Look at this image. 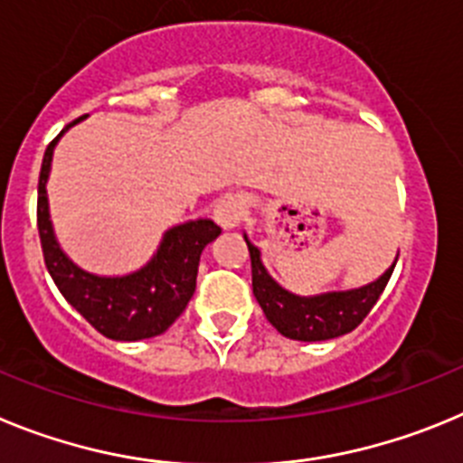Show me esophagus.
Masks as SVG:
<instances>
[{
	"instance_id": "1",
	"label": "esophagus",
	"mask_w": 463,
	"mask_h": 463,
	"mask_svg": "<svg viewBox=\"0 0 463 463\" xmlns=\"http://www.w3.org/2000/svg\"><path fill=\"white\" fill-rule=\"evenodd\" d=\"M213 215H215L220 227L234 229L243 220V202H241L239 196H224V199L215 203Z\"/></svg>"
}]
</instances>
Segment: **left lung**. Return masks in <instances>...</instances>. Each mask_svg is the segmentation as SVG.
<instances>
[{"mask_svg": "<svg viewBox=\"0 0 463 463\" xmlns=\"http://www.w3.org/2000/svg\"><path fill=\"white\" fill-rule=\"evenodd\" d=\"M252 264V294L261 306L267 320L280 331L282 336L294 341H329L357 329L364 317L371 313L383 289L390 282L392 269L383 273L366 288L350 289V292H331L322 297L304 298L282 289L276 280L261 267L260 250L245 239Z\"/></svg>", "mask_w": 463, "mask_h": 463, "instance_id": "obj_1", "label": "left lung"}]
</instances>
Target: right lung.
I'll list each match as a JSON object with an SVG mask.
<instances>
[{"instance_id": "add662e5", "label": "right lung", "mask_w": 463, "mask_h": 463, "mask_svg": "<svg viewBox=\"0 0 463 463\" xmlns=\"http://www.w3.org/2000/svg\"><path fill=\"white\" fill-rule=\"evenodd\" d=\"M83 118H76L64 129ZM64 129L48 143L39 174L36 227H39L41 250L48 273L69 304L106 338L141 341V338L157 336L169 329L185 310L196 288L202 250L211 241L218 239L222 229L213 220L185 222L166 232L157 255L141 271L122 278H99L85 273L60 250L48 218V171H51L52 148Z\"/></svg>"}]
</instances>
